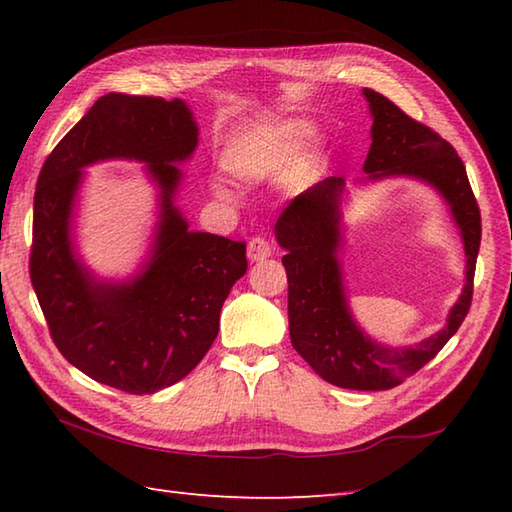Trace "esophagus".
I'll list each match as a JSON object with an SVG mask.
<instances>
[{"mask_svg":"<svg viewBox=\"0 0 512 512\" xmlns=\"http://www.w3.org/2000/svg\"><path fill=\"white\" fill-rule=\"evenodd\" d=\"M271 256V247L269 243L265 241V238H252V241L247 243V258L252 260V263H258V260H265Z\"/></svg>","mask_w":512,"mask_h":512,"instance_id":"34e87169","label":"esophagus"}]
</instances>
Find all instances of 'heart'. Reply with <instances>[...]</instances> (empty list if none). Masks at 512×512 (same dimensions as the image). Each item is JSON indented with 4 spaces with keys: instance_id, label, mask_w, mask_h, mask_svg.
<instances>
[{
    "instance_id": "obj_1",
    "label": "heart",
    "mask_w": 512,
    "mask_h": 512,
    "mask_svg": "<svg viewBox=\"0 0 512 512\" xmlns=\"http://www.w3.org/2000/svg\"><path fill=\"white\" fill-rule=\"evenodd\" d=\"M305 137V125L289 123L269 137L236 141L225 150L223 165L236 181L247 185L278 179L294 168ZM218 194L227 198V192Z\"/></svg>"
}]
</instances>
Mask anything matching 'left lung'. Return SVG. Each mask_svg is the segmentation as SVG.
Segmentation results:
<instances>
[{
	"mask_svg": "<svg viewBox=\"0 0 512 512\" xmlns=\"http://www.w3.org/2000/svg\"><path fill=\"white\" fill-rule=\"evenodd\" d=\"M373 114L371 150L364 172L371 179L406 174L431 183L451 205L466 249V285L448 316V325L415 349H389L371 342L344 302L336 249L340 241L338 196L342 179L329 176L296 196L276 221V238L285 247L289 283L291 344L322 380L342 389L387 391L431 362L460 329L473 300L475 263L482 241V216L455 148L429 125L415 121L391 99L364 88Z\"/></svg>",
	"mask_w": 512,
	"mask_h": 512,
	"instance_id": "obj_1",
	"label": "left lung"
}]
</instances>
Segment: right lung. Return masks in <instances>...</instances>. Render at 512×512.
Here are the masks:
<instances>
[{"label": "right lung", "instance_id": "1", "mask_svg": "<svg viewBox=\"0 0 512 512\" xmlns=\"http://www.w3.org/2000/svg\"><path fill=\"white\" fill-rule=\"evenodd\" d=\"M196 141L181 99L110 92L55 145L37 179L28 267L50 338L79 371L132 395L170 387L205 358L229 289L247 271L243 241L190 232L172 205L174 163ZM103 158L150 162L164 194L155 256L128 286L95 284L69 247L80 168Z\"/></svg>", "mask_w": 512, "mask_h": 512}]
</instances>
